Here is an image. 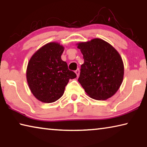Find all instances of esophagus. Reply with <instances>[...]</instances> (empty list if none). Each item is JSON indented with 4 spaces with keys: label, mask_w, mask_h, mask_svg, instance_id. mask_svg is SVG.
Instances as JSON below:
<instances>
[{
    "label": "esophagus",
    "mask_w": 147,
    "mask_h": 147,
    "mask_svg": "<svg viewBox=\"0 0 147 147\" xmlns=\"http://www.w3.org/2000/svg\"><path fill=\"white\" fill-rule=\"evenodd\" d=\"M75 73L76 74L77 76H79V74H80V70H79V69H76V70L75 71Z\"/></svg>",
    "instance_id": "obj_1"
}]
</instances>
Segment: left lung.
Segmentation results:
<instances>
[{"label": "left lung", "mask_w": 147, "mask_h": 147, "mask_svg": "<svg viewBox=\"0 0 147 147\" xmlns=\"http://www.w3.org/2000/svg\"><path fill=\"white\" fill-rule=\"evenodd\" d=\"M83 54L78 81L95 100H106L115 94L123 80V59L108 42L96 38L78 43Z\"/></svg>", "instance_id": "left-lung-1"}]
</instances>
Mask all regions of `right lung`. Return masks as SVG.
Returning <instances> with one entry per match:
<instances>
[{
	"label": "right lung",
	"instance_id": "obj_1",
	"mask_svg": "<svg viewBox=\"0 0 147 147\" xmlns=\"http://www.w3.org/2000/svg\"><path fill=\"white\" fill-rule=\"evenodd\" d=\"M63 51V46L51 42L37 51L30 59L26 80L32 94L39 101L51 103L58 100L69 79L76 77L61 58Z\"/></svg>",
	"mask_w": 147,
	"mask_h": 147
}]
</instances>
